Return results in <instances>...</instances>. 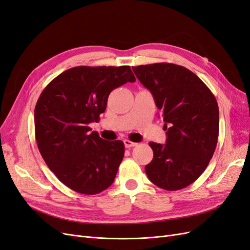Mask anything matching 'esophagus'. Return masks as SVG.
Here are the masks:
<instances>
[{"mask_svg":"<svg viewBox=\"0 0 250 250\" xmlns=\"http://www.w3.org/2000/svg\"><path fill=\"white\" fill-rule=\"evenodd\" d=\"M124 145H125L126 148H131V147L137 146V143H133L129 140H124Z\"/></svg>","mask_w":250,"mask_h":250,"instance_id":"obj_1","label":"esophagus"}]
</instances>
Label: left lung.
Here are the masks:
<instances>
[{"instance_id": "obj_1", "label": "left lung", "mask_w": 250, "mask_h": 250, "mask_svg": "<svg viewBox=\"0 0 250 250\" xmlns=\"http://www.w3.org/2000/svg\"><path fill=\"white\" fill-rule=\"evenodd\" d=\"M152 94L167 130L166 144L150 142L153 160L145 167L152 184L167 191L193 184L213 157L219 135L216 98L187 67L160 62L132 66Z\"/></svg>"}]
</instances>
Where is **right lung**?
Listing matches in <instances>:
<instances>
[{
	"label": "right lung",
	"instance_id": "add662e5",
	"mask_svg": "<svg viewBox=\"0 0 250 250\" xmlns=\"http://www.w3.org/2000/svg\"><path fill=\"white\" fill-rule=\"evenodd\" d=\"M129 65L75 66L44 87L34 109L35 139L49 169L73 191L95 195L115 180L124 157L122 141H105L99 122L112 89L134 82Z\"/></svg>",
	"mask_w": 250,
	"mask_h": 250
}]
</instances>
